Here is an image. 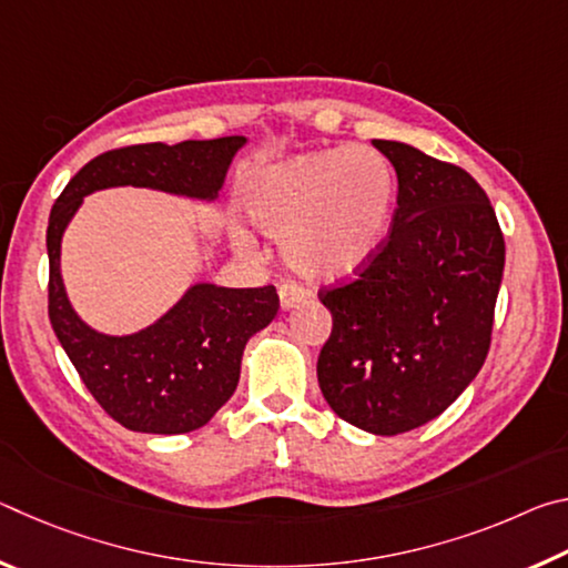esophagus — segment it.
Here are the masks:
<instances>
[{"label":"esophagus","mask_w":568,"mask_h":568,"mask_svg":"<svg viewBox=\"0 0 568 568\" xmlns=\"http://www.w3.org/2000/svg\"><path fill=\"white\" fill-rule=\"evenodd\" d=\"M277 295H281V305L287 311V307H295L297 303H303L305 297H307V291H305L301 283L287 281V283L281 285V291H277Z\"/></svg>","instance_id":"1"}]
</instances>
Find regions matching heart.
I'll return each instance as SVG.
<instances>
[{
  "mask_svg": "<svg viewBox=\"0 0 568 568\" xmlns=\"http://www.w3.org/2000/svg\"><path fill=\"white\" fill-rule=\"evenodd\" d=\"M396 172L365 145L315 150L263 170L245 192V210L307 281L333 283L361 273L388 233ZM240 250L255 243L235 230Z\"/></svg>",
  "mask_w": 568,
  "mask_h": 568,
  "instance_id": "b5f03b06",
  "label": "heart"
}]
</instances>
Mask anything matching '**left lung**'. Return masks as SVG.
<instances>
[{"label":"left lung","instance_id":"8db88e82","mask_svg":"<svg viewBox=\"0 0 568 568\" xmlns=\"http://www.w3.org/2000/svg\"><path fill=\"white\" fill-rule=\"evenodd\" d=\"M398 175V207L376 257L318 293L333 315L318 355L323 398L376 436L444 413L491 345L506 245L484 187L464 168L373 140Z\"/></svg>","mask_w":568,"mask_h":568}]
</instances>
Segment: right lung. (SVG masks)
I'll return each mask as SVG.
<instances>
[{
  "label": "right lung",
  "instance_id": "right-lung-1",
  "mask_svg": "<svg viewBox=\"0 0 568 568\" xmlns=\"http://www.w3.org/2000/svg\"><path fill=\"white\" fill-rule=\"evenodd\" d=\"M245 138L185 140L178 145H130L102 152L67 182L47 225L50 285L47 311L57 338L92 398L120 426L138 434H190L233 396L250 335L277 315L273 285H192L150 328L102 335L84 325L67 301L60 245L82 197L94 190L134 185L213 200Z\"/></svg>",
  "mask_w": 568,
  "mask_h": 568
}]
</instances>
